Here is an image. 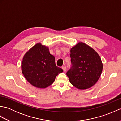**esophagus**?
<instances>
[{"label":"esophagus","instance_id":"esophagus-1","mask_svg":"<svg viewBox=\"0 0 121 121\" xmlns=\"http://www.w3.org/2000/svg\"><path fill=\"white\" fill-rule=\"evenodd\" d=\"M62 69H63V71H64V72H65V71H66V67L65 66H62Z\"/></svg>","mask_w":121,"mask_h":121}]
</instances>
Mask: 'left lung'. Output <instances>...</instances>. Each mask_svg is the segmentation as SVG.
Returning <instances> with one entry per match:
<instances>
[{
	"label": "left lung",
	"instance_id": "obj_1",
	"mask_svg": "<svg viewBox=\"0 0 121 121\" xmlns=\"http://www.w3.org/2000/svg\"><path fill=\"white\" fill-rule=\"evenodd\" d=\"M71 67L66 72L70 83L79 89H87L97 83L103 65L96 51L83 43H79L71 49Z\"/></svg>",
	"mask_w": 121,
	"mask_h": 121
}]
</instances>
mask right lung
I'll return each instance as SVG.
<instances>
[{
    "label": "right lung",
    "mask_w": 121,
    "mask_h": 121,
    "mask_svg": "<svg viewBox=\"0 0 121 121\" xmlns=\"http://www.w3.org/2000/svg\"><path fill=\"white\" fill-rule=\"evenodd\" d=\"M25 78L33 86L45 88L52 84L56 77L63 70L56 66L55 58L51 55L48 47L40 43L25 53L21 65Z\"/></svg>",
    "instance_id": "right-lung-1"
}]
</instances>
